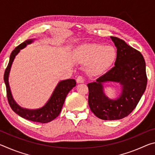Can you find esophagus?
I'll list each match as a JSON object with an SVG mask.
<instances>
[{
	"label": "esophagus",
	"instance_id": "34e87169",
	"mask_svg": "<svg viewBox=\"0 0 155 155\" xmlns=\"http://www.w3.org/2000/svg\"><path fill=\"white\" fill-rule=\"evenodd\" d=\"M84 78L82 77V76H78V77L77 78V82L78 83H82L84 82Z\"/></svg>",
	"mask_w": 155,
	"mask_h": 155
}]
</instances>
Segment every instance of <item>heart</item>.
I'll return each instance as SVG.
<instances>
[{
  "label": "heart",
  "mask_w": 155,
  "mask_h": 155,
  "mask_svg": "<svg viewBox=\"0 0 155 155\" xmlns=\"http://www.w3.org/2000/svg\"><path fill=\"white\" fill-rule=\"evenodd\" d=\"M117 52L114 47L100 44H87L78 51V59L84 64L89 65L94 74H102L114 64Z\"/></svg>",
  "instance_id": "1"
}]
</instances>
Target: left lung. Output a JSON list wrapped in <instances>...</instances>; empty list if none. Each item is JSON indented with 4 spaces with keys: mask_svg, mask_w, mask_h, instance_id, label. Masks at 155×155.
<instances>
[{
    "mask_svg": "<svg viewBox=\"0 0 155 155\" xmlns=\"http://www.w3.org/2000/svg\"><path fill=\"white\" fill-rule=\"evenodd\" d=\"M110 38L117 47L115 66L96 82L87 84L91 111L104 120H120L128 116L137 105L147 85L146 63L141 52L121 39ZM107 81L118 82L122 85L123 93L117 99L110 100L104 95L101 83Z\"/></svg>",
    "mask_w": 155,
    "mask_h": 155,
    "instance_id": "1",
    "label": "left lung"
}]
</instances>
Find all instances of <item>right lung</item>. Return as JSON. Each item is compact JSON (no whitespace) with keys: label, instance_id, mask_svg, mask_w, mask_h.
<instances>
[{"label":"right lung","instance_id":"right-lung-1","mask_svg":"<svg viewBox=\"0 0 155 155\" xmlns=\"http://www.w3.org/2000/svg\"><path fill=\"white\" fill-rule=\"evenodd\" d=\"M32 41L33 40H29L20 44L12 51L11 55H10L9 64L5 69L4 74V81L5 85H6L7 97L12 109L15 114L19 115L20 117L33 122L47 123L55 119L59 115L60 112L61 111L62 107L64 105L65 97L69 93V91L76 86V81L74 79H67L59 82L48 101L47 102L45 105L40 109L33 110L23 109L17 104L13 98L11 91H10L8 81L9 73L12 62L14 61L15 55L19 52L20 49L24 48L27 46V44H31Z\"/></svg>","mask_w":155,"mask_h":155}]
</instances>
